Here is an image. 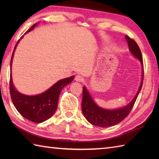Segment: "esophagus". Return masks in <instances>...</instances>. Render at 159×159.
I'll list each match as a JSON object with an SVG mask.
<instances>
[{"label": "esophagus", "mask_w": 159, "mask_h": 159, "mask_svg": "<svg viewBox=\"0 0 159 159\" xmlns=\"http://www.w3.org/2000/svg\"><path fill=\"white\" fill-rule=\"evenodd\" d=\"M75 80L77 82H82L83 80V78L80 75H76L75 76Z\"/></svg>", "instance_id": "obj_1"}]
</instances>
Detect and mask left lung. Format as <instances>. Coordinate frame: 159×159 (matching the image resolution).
Returning <instances> with one entry per match:
<instances>
[{
	"label": "left lung",
	"mask_w": 159,
	"mask_h": 159,
	"mask_svg": "<svg viewBox=\"0 0 159 159\" xmlns=\"http://www.w3.org/2000/svg\"><path fill=\"white\" fill-rule=\"evenodd\" d=\"M125 38L126 39L131 55L139 60L141 65L142 73H141L140 86L136 95L127 105L117 108L116 109H107L99 107L93 100L87 87L84 86L83 87L82 111L86 120L94 126L107 128L115 126V125L121 122L128 116L131 109H133L134 104L139 95L141 87H142L143 80V65L141 52L137 43L133 39H130L127 35L125 36Z\"/></svg>",
	"instance_id": "8db88e82"
}]
</instances>
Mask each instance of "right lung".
Segmentation results:
<instances>
[{"label": "right lung", "mask_w": 159, "mask_h": 159, "mask_svg": "<svg viewBox=\"0 0 159 159\" xmlns=\"http://www.w3.org/2000/svg\"><path fill=\"white\" fill-rule=\"evenodd\" d=\"M39 22L35 23L30 28L26 33L33 31ZM25 33V34H26ZM23 36L22 37V39ZM19 41L17 42L13 50L10 63V94L13 105L17 111L26 119L33 122L42 123L52 116L58 106V100L60 93L65 86L72 83L74 76L59 80L42 93L34 96H28L19 92L13 85L11 76L12 61L15 50Z\"/></svg>", "instance_id": "obj_1"}]
</instances>
